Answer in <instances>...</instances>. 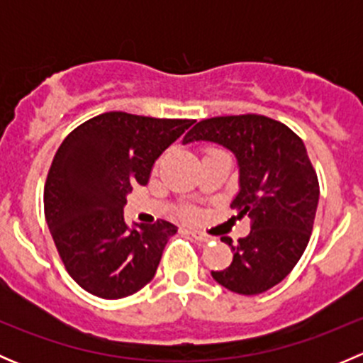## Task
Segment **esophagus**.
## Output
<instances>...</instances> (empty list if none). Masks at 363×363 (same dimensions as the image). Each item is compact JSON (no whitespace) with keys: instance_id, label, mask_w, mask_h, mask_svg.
<instances>
[{"instance_id":"1","label":"esophagus","mask_w":363,"mask_h":363,"mask_svg":"<svg viewBox=\"0 0 363 363\" xmlns=\"http://www.w3.org/2000/svg\"><path fill=\"white\" fill-rule=\"evenodd\" d=\"M189 235H191L195 240H199V242H208V240H211V237L203 235V233L196 232V230H189Z\"/></svg>"}]
</instances>
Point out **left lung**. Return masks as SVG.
<instances>
[{"mask_svg":"<svg viewBox=\"0 0 363 363\" xmlns=\"http://www.w3.org/2000/svg\"><path fill=\"white\" fill-rule=\"evenodd\" d=\"M191 142H212L235 156L232 208L251 219L250 235L237 244L223 237L233 262L212 277L240 295L270 290L294 270L313 232L320 186L306 145L286 124L256 113L200 121L182 144Z\"/></svg>","mask_w":363,"mask_h":363,"instance_id":"8db88e82","label":"left lung"}]
</instances>
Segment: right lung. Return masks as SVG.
I'll return each mask as SVG.
<instances>
[{
    "instance_id": "add662e5",
    "label": "right lung",
    "mask_w": 363,
    "mask_h": 363,
    "mask_svg": "<svg viewBox=\"0 0 363 363\" xmlns=\"http://www.w3.org/2000/svg\"><path fill=\"white\" fill-rule=\"evenodd\" d=\"M193 119L105 112L80 124L57 149L43 205L50 235L69 276L100 298L137 294L155 277L177 226L124 221L133 186H145L156 160Z\"/></svg>"
}]
</instances>
